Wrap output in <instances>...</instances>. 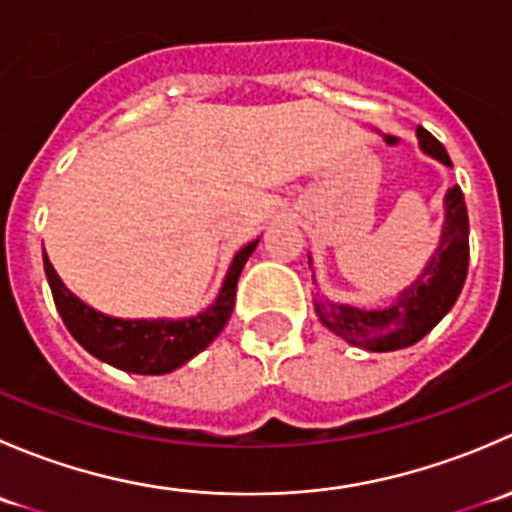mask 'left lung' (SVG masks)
Returning <instances> with one entry per match:
<instances>
[{"label":"left lung","instance_id":"1","mask_svg":"<svg viewBox=\"0 0 512 512\" xmlns=\"http://www.w3.org/2000/svg\"><path fill=\"white\" fill-rule=\"evenodd\" d=\"M418 148L426 156L451 168L446 148L426 131L418 128ZM468 210L461 188H451L443 198V227L436 250L428 257L421 275L401 289L386 307L361 309L352 304L332 302L327 297L314 299L319 322L342 337L344 342L366 352H396L426 337L456 304L468 275ZM312 267V257H309Z\"/></svg>","mask_w":512,"mask_h":512}]
</instances>
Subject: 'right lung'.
<instances>
[{"label":"right lung","instance_id":"1","mask_svg":"<svg viewBox=\"0 0 512 512\" xmlns=\"http://www.w3.org/2000/svg\"><path fill=\"white\" fill-rule=\"evenodd\" d=\"M257 242H247L235 252L227 275L220 287L218 297L195 317L185 319H121L108 317L81 302L69 287L56 275L54 265L44 252V272L54 294L56 309L64 319L71 337L81 344L96 359L128 371V374L160 376L180 369L193 356L213 344V339L223 332L235 307V292L240 272L250 255L255 252Z\"/></svg>","mask_w":512,"mask_h":512}]
</instances>
